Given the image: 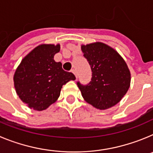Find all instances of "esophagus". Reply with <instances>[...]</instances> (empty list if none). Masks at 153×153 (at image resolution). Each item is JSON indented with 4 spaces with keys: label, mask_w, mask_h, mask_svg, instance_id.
<instances>
[{
    "label": "esophagus",
    "mask_w": 153,
    "mask_h": 153,
    "mask_svg": "<svg viewBox=\"0 0 153 153\" xmlns=\"http://www.w3.org/2000/svg\"><path fill=\"white\" fill-rule=\"evenodd\" d=\"M71 72L73 73V74L75 75L76 78H77V74H76V70H74V69H73V70H71Z\"/></svg>",
    "instance_id": "obj_1"
}]
</instances>
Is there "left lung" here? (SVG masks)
<instances>
[{"label": "left lung", "mask_w": 153, "mask_h": 153, "mask_svg": "<svg viewBox=\"0 0 153 153\" xmlns=\"http://www.w3.org/2000/svg\"><path fill=\"white\" fill-rule=\"evenodd\" d=\"M81 49L92 71L90 83H76L82 96L97 109L115 106L129 88L130 72L126 63L117 51L102 43L82 46Z\"/></svg>", "instance_id": "8db88e82"}]
</instances>
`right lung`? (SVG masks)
Here are the masks:
<instances>
[{"label": "right lung", "mask_w": 153, "mask_h": 153, "mask_svg": "<svg viewBox=\"0 0 153 153\" xmlns=\"http://www.w3.org/2000/svg\"><path fill=\"white\" fill-rule=\"evenodd\" d=\"M60 45L42 44L23 59L13 76L16 92L30 108L41 111L60 97L63 85L74 80L75 76L62 68L53 56Z\"/></svg>", "instance_id": "right-lung-1"}]
</instances>
